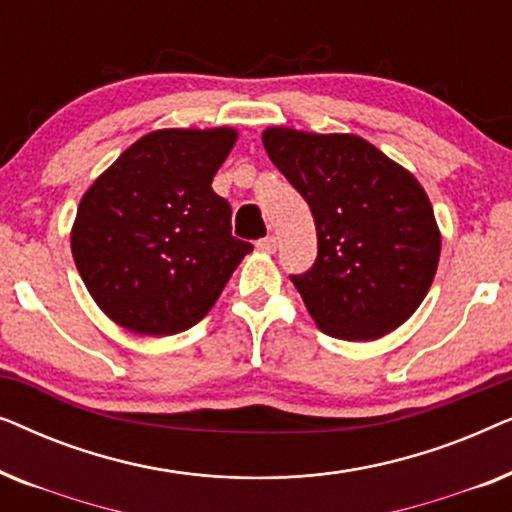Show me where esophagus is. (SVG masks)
Returning a JSON list of instances; mask_svg holds the SVG:
<instances>
[{
  "instance_id": "1",
  "label": "esophagus",
  "mask_w": 512,
  "mask_h": 512,
  "mask_svg": "<svg viewBox=\"0 0 512 512\" xmlns=\"http://www.w3.org/2000/svg\"><path fill=\"white\" fill-rule=\"evenodd\" d=\"M256 247L265 251V254H275V251H277V237H272V235L263 237V240L256 242Z\"/></svg>"
}]
</instances>
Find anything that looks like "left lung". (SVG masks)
Here are the masks:
<instances>
[{
  "label": "left lung",
  "mask_w": 512,
  "mask_h": 512,
  "mask_svg": "<svg viewBox=\"0 0 512 512\" xmlns=\"http://www.w3.org/2000/svg\"><path fill=\"white\" fill-rule=\"evenodd\" d=\"M263 146L314 216L317 261L291 282L321 331L377 340L408 321L440 258V230L419 181L356 135L268 128Z\"/></svg>",
  "instance_id": "8db88e82"
}]
</instances>
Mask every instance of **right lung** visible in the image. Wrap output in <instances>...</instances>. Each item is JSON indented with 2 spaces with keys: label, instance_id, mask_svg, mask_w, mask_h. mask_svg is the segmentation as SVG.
Masks as SVG:
<instances>
[{
  "label": "right lung",
  "instance_id": "add662e5",
  "mask_svg": "<svg viewBox=\"0 0 512 512\" xmlns=\"http://www.w3.org/2000/svg\"><path fill=\"white\" fill-rule=\"evenodd\" d=\"M233 128L156 130L125 149L76 209L72 254L100 310L139 335H174L219 300L251 244L233 237L212 179Z\"/></svg>",
  "mask_w": 512,
  "mask_h": 512
}]
</instances>
